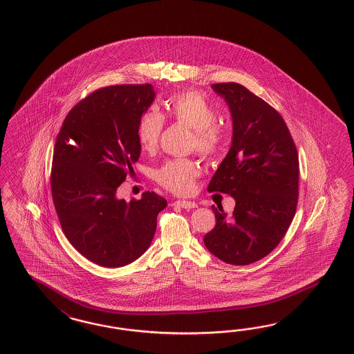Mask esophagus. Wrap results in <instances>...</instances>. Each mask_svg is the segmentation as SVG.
<instances>
[{
	"label": "esophagus",
	"instance_id": "esophagus-1",
	"mask_svg": "<svg viewBox=\"0 0 354 354\" xmlns=\"http://www.w3.org/2000/svg\"><path fill=\"white\" fill-rule=\"evenodd\" d=\"M174 206H179L181 208H196L198 207L197 203L192 202V201H185V199H179V201H175L173 203Z\"/></svg>",
	"mask_w": 354,
	"mask_h": 354
}]
</instances>
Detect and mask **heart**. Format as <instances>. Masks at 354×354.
Listing matches in <instances>:
<instances>
[{"mask_svg": "<svg viewBox=\"0 0 354 354\" xmlns=\"http://www.w3.org/2000/svg\"><path fill=\"white\" fill-rule=\"evenodd\" d=\"M166 107L174 119L194 130L193 146L203 156H215L223 145L224 133L216 124L218 113L215 106L197 91H185L171 97ZM164 118L155 110L142 115L138 124V142L145 151H152L160 140ZM198 166L189 160L178 158L165 162L156 179L165 188L178 194H188L198 175Z\"/></svg>", "mask_w": 354, "mask_h": 354, "instance_id": "heart-1", "label": "heart"}]
</instances>
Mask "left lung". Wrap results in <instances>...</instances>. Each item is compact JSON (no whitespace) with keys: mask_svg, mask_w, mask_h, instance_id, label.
Wrapping results in <instances>:
<instances>
[{"mask_svg":"<svg viewBox=\"0 0 354 354\" xmlns=\"http://www.w3.org/2000/svg\"><path fill=\"white\" fill-rule=\"evenodd\" d=\"M232 115V145L208 184L235 199L233 214L212 206L205 245L230 265L266 257L284 238L298 202V153L280 113L238 83L214 84Z\"/></svg>","mask_w":354,"mask_h":354,"instance_id":"1","label":"left lung"}]
</instances>
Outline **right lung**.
<instances>
[{
    "label": "right lung",
    "mask_w": 354,
    "mask_h": 354,
    "mask_svg": "<svg viewBox=\"0 0 354 354\" xmlns=\"http://www.w3.org/2000/svg\"><path fill=\"white\" fill-rule=\"evenodd\" d=\"M151 84L106 86L65 118L52 160L51 190L62 232L82 256L121 268L151 245L167 201L155 192L118 198L138 161V124L155 101Z\"/></svg>",
    "instance_id": "add662e5"
}]
</instances>
